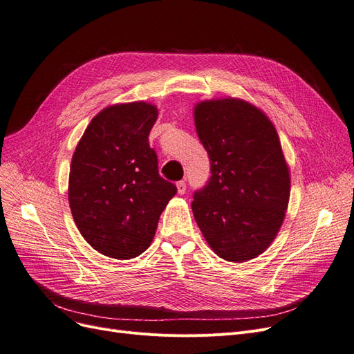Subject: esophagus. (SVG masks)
I'll list each match as a JSON object with an SVG mask.
<instances>
[{
	"instance_id": "34e87169",
	"label": "esophagus",
	"mask_w": 354,
	"mask_h": 354,
	"mask_svg": "<svg viewBox=\"0 0 354 354\" xmlns=\"http://www.w3.org/2000/svg\"><path fill=\"white\" fill-rule=\"evenodd\" d=\"M186 181L185 180H180L178 183H177V192H178V194H185L186 193Z\"/></svg>"
}]
</instances>
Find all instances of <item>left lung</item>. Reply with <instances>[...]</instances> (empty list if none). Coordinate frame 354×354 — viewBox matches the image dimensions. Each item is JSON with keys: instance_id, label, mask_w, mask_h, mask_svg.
I'll list each match as a JSON object with an SVG mask.
<instances>
[{"instance_id": "8db88e82", "label": "left lung", "mask_w": 354, "mask_h": 354, "mask_svg": "<svg viewBox=\"0 0 354 354\" xmlns=\"http://www.w3.org/2000/svg\"><path fill=\"white\" fill-rule=\"evenodd\" d=\"M194 122L210 161L209 180L193 193L194 219L221 259L251 260L270 245L289 203L277 132L264 113L235 98L197 104Z\"/></svg>"}]
</instances>
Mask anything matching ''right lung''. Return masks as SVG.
I'll return each instance as SVG.
<instances>
[{
    "label": "right lung",
    "instance_id": "right-lung-1",
    "mask_svg": "<svg viewBox=\"0 0 354 354\" xmlns=\"http://www.w3.org/2000/svg\"><path fill=\"white\" fill-rule=\"evenodd\" d=\"M157 107L116 104L91 120L71 162L68 199L81 235L111 259L138 257L151 244L160 215L177 193L158 173L149 147Z\"/></svg>",
    "mask_w": 354,
    "mask_h": 354
}]
</instances>
